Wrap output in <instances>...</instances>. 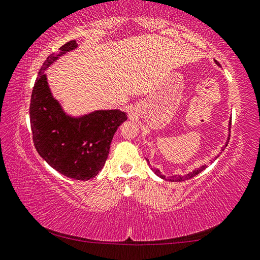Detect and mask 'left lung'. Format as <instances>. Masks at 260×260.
Instances as JSON below:
<instances>
[{"label": "left lung", "instance_id": "1", "mask_svg": "<svg viewBox=\"0 0 260 260\" xmlns=\"http://www.w3.org/2000/svg\"><path fill=\"white\" fill-rule=\"evenodd\" d=\"M231 122H232V118H231V121H230V125H231ZM229 142H230V135H229V138H227V142H226V144H225V146L222 147V151H224V148L227 146V144H229ZM218 156H219V155H218ZM218 156H217V157H218ZM146 160H147V158H146ZM147 162H148V165L151 166V163H149L148 160H147ZM206 168H207V166H202V167L198 168V169H195L194 171L189 172V174L185 175V176H171V177H169V178H167L166 176H163V175L161 174V171L158 170V169H155V168H152V170H153L154 172H155V175H157V176L160 177V178H162V179H166V180H169V181H184V180H187V179L193 178V177L199 175L200 172H202L204 169H206Z\"/></svg>", "mask_w": 260, "mask_h": 260}]
</instances>
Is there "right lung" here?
I'll list each match as a JSON object with an SVG mask.
<instances>
[{"label":"right lung","mask_w":260,"mask_h":260,"mask_svg":"<svg viewBox=\"0 0 260 260\" xmlns=\"http://www.w3.org/2000/svg\"><path fill=\"white\" fill-rule=\"evenodd\" d=\"M76 48V41L72 40L44 61L31 91L29 118L33 143L40 156L68 178L89 180L103 169L113 136L127 117L118 109L73 117L52 97L44 71Z\"/></svg>","instance_id":"right-lung-1"}]
</instances>
